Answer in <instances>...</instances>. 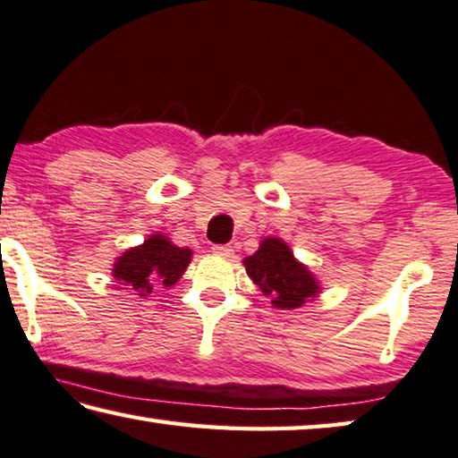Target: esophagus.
Segmentation results:
<instances>
[{
	"instance_id": "34e87169",
	"label": "esophagus",
	"mask_w": 458,
	"mask_h": 458,
	"mask_svg": "<svg viewBox=\"0 0 458 458\" xmlns=\"http://www.w3.org/2000/svg\"><path fill=\"white\" fill-rule=\"evenodd\" d=\"M212 252L230 258L232 254H234V248H232L230 244H214V246H212Z\"/></svg>"
}]
</instances>
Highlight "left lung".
<instances>
[{"label":"left lung","mask_w":458,"mask_h":458,"mask_svg":"<svg viewBox=\"0 0 458 458\" xmlns=\"http://www.w3.org/2000/svg\"><path fill=\"white\" fill-rule=\"evenodd\" d=\"M248 276L272 298L274 309L293 310L320 293L312 272L294 258L293 250L280 238H264L260 248L244 258Z\"/></svg>","instance_id":"left-lung-1"}]
</instances>
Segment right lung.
<instances>
[{
    "label": "right lung",
    "mask_w": 458,
    "mask_h": 458,
    "mask_svg": "<svg viewBox=\"0 0 458 458\" xmlns=\"http://www.w3.org/2000/svg\"><path fill=\"white\" fill-rule=\"evenodd\" d=\"M192 250L178 248L162 234H152L144 244L123 252L114 264L112 276L138 296L152 294L154 288L176 284L186 272Z\"/></svg>",
    "instance_id": "1"
}]
</instances>
